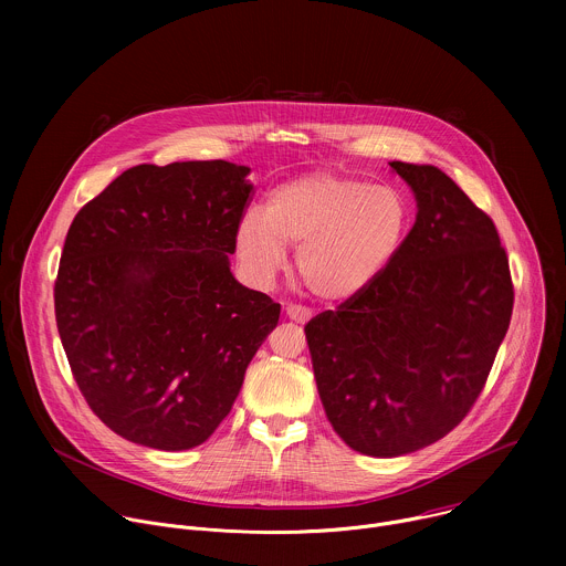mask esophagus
I'll list each match as a JSON object with an SVG mask.
<instances>
[{
    "label": "esophagus",
    "instance_id": "34e87169",
    "mask_svg": "<svg viewBox=\"0 0 566 566\" xmlns=\"http://www.w3.org/2000/svg\"><path fill=\"white\" fill-rule=\"evenodd\" d=\"M286 317L293 319V322H300V325H304V322L311 319V308L300 306V304H286Z\"/></svg>",
    "mask_w": 566,
    "mask_h": 566
}]
</instances>
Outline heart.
<instances>
[{
    "mask_svg": "<svg viewBox=\"0 0 566 566\" xmlns=\"http://www.w3.org/2000/svg\"><path fill=\"white\" fill-rule=\"evenodd\" d=\"M412 206L394 186L338 172H313L273 188L262 212L241 217L234 247L251 275L271 280L297 247L302 284L322 300H349L396 260Z\"/></svg>",
    "mask_w": 566,
    "mask_h": 566,
    "instance_id": "heart-1",
    "label": "heart"
}]
</instances>
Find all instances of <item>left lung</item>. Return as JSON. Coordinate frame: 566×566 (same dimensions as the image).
<instances>
[{
	"mask_svg": "<svg viewBox=\"0 0 566 566\" xmlns=\"http://www.w3.org/2000/svg\"><path fill=\"white\" fill-rule=\"evenodd\" d=\"M417 199L396 260L338 311L304 327L327 419L360 454L402 457L457 428L513 313L493 219L439 168L391 160Z\"/></svg>",
	"mask_w": 566,
	"mask_h": 566,
	"instance_id": "8db88e82",
	"label": "left lung"
}]
</instances>
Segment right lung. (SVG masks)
Masks as SVG:
<instances>
[{
	"label": "right lung",
	"instance_id": "add662e5",
	"mask_svg": "<svg viewBox=\"0 0 566 566\" xmlns=\"http://www.w3.org/2000/svg\"><path fill=\"white\" fill-rule=\"evenodd\" d=\"M251 168L136 166L80 210L55 322L96 417L154 450L201 446L228 417L280 304L230 273Z\"/></svg>",
	"mask_w": 566,
	"mask_h": 566
}]
</instances>
